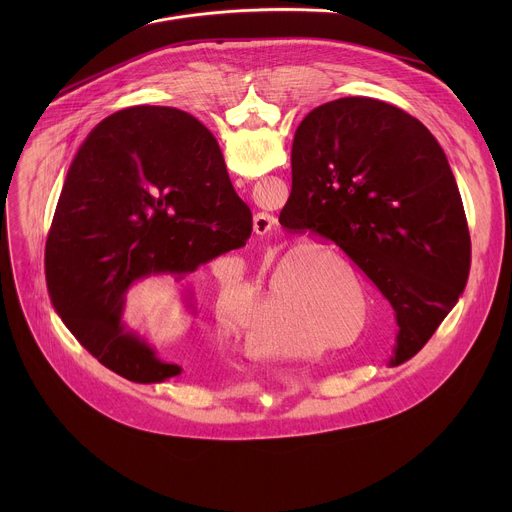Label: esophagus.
<instances>
[{
	"instance_id": "1",
	"label": "esophagus",
	"mask_w": 512,
	"mask_h": 512,
	"mask_svg": "<svg viewBox=\"0 0 512 512\" xmlns=\"http://www.w3.org/2000/svg\"><path fill=\"white\" fill-rule=\"evenodd\" d=\"M253 231H255V235H269V233L277 231V218L267 212H257L253 216Z\"/></svg>"
}]
</instances>
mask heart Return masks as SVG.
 Returning a JSON list of instances; mask_svg holds the SVG:
<instances>
[{
    "label": "heart",
    "mask_w": 512,
    "mask_h": 512,
    "mask_svg": "<svg viewBox=\"0 0 512 512\" xmlns=\"http://www.w3.org/2000/svg\"><path fill=\"white\" fill-rule=\"evenodd\" d=\"M306 254L315 259L304 260ZM346 287H358V273L328 245L314 243L283 255H271L265 261V281L257 294V322L253 330L265 320V328H279L287 338L326 340V348L348 344L367 328V312L356 308ZM253 306L255 296L247 285L223 289L218 298V312L237 326L249 320ZM342 333L347 336L342 337ZM336 335L341 338L336 339ZM279 350L291 356H312L316 346L285 342Z\"/></svg>",
    "instance_id": "obj_1"
}]
</instances>
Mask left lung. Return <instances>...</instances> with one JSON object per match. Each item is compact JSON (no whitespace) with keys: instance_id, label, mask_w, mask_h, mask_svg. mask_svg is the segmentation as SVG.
<instances>
[{"instance_id":"obj_1","label":"left lung","mask_w":512,"mask_h":512,"mask_svg":"<svg viewBox=\"0 0 512 512\" xmlns=\"http://www.w3.org/2000/svg\"><path fill=\"white\" fill-rule=\"evenodd\" d=\"M279 223L334 241L377 285L399 326L395 358L417 354L466 287L456 178L427 127L391 103L344 97L304 117Z\"/></svg>"}]
</instances>
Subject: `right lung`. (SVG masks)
I'll return each instance as SVG.
<instances>
[{"instance_id":"right-lung-1","label":"right lung","mask_w":512,"mask_h":512,"mask_svg":"<svg viewBox=\"0 0 512 512\" xmlns=\"http://www.w3.org/2000/svg\"><path fill=\"white\" fill-rule=\"evenodd\" d=\"M208 133L174 107L109 115L72 160L48 231L46 283L58 316L133 383H162L182 367L123 322L129 287L152 275L180 281L251 237V210ZM184 304L196 314L190 289Z\"/></svg>"}]
</instances>
